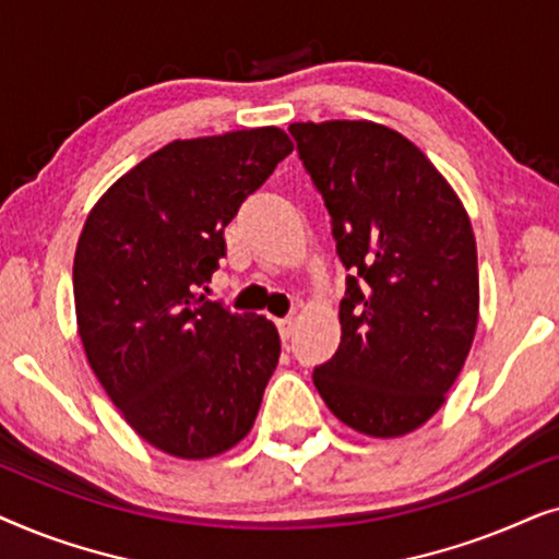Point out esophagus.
I'll use <instances>...</instances> for the list:
<instances>
[{"label":"esophagus","mask_w":559,"mask_h":559,"mask_svg":"<svg viewBox=\"0 0 559 559\" xmlns=\"http://www.w3.org/2000/svg\"><path fill=\"white\" fill-rule=\"evenodd\" d=\"M277 331L282 335V341H289V335H293V331H295V318L293 316L280 318L277 320Z\"/></svg>","instance_id":"34e87169"}]
</instances>
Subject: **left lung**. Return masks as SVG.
Here are the masks:
<instances>
[{"label":"left lung","mask_w":559,"mask_h":559,"mask_svg":"<svg viewBox=\"0 0 559 559\" xmlns=\"http://www.w3.org/2000/svg\"><path fill=\"white\" fill-rule=\"evenodd\" d=\"M346 266L341 346L320 396L371 438L417 430L445 402L478 323L476 239L453 188L394 129L289 124Z\"/></svg>","instance_id":"8db88e82"}]
</instances>
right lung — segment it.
Returning <instances> with one entry per match:
<instances>
[{
    "label": "right lung",
    "instance_id": "obj_1",
    "mask_svg": "<svg viewBox=\"0 0 559 559\" xmlns=\"http://www.w3.org/2000/svg\"><path fill=\"white\" fill-rule=\"evenodd\" d=\"M289 152L277 127L170 142L114 182L83 226L73 297L88 364L165 453L218 455L254 425L277 328L201 289L226 257L224 228Z\"/></svg>",
    "mask_w": 559,
    "mask_h": 559
}]
</instances>
